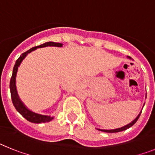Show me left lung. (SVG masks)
<instances>
[{
	"label": "left lung",
	"instance_id": "left-lung-1",
	"mask_svg": "<svg viewBox=\"0 0 155 155\" xmlns=\"http://www.w3.org/2000/svg\"><path fill=\"white\" fill-rule=\"evenodd\" d=\"M129 58H130V57H129ZM140 113H141V112L140 113V114L138 115L137 117V118L135 119V120H134L132 123L127 124V126H124V127H121V128L114 129V130H101V129H98V130L100 131H103V132H106V133H117V132H120V131H124V130H127V129H128V128H130V127H132L134 124H135V123H136V122L137 121L138 119H139L140 116Z\"/></svg>",
	"mask_w": 155,
	"mask_h": 155
}]
</instances>
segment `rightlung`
Returning <instances> with one entry per match:
<instances>
[{"label": "right lung", "mask_w": 155, "mask_h": 155, "mask_svg": "<svg viewBox=\"0 0 155 155\" xmlns=\"http://www.w3.org/2000/svg\"><path fill=\"white\" fill-rule=\"evenodd\" d=\"M62 46L61 43H58V42H45L43 44L39 45V46H35V47L31 48L30 50L28 51L25 52L21 54L20 57H18L17 61H16L15 64L13 68V72H12V78H11L10 81V91H11V97H12V101L13 103L14 106L16 109V110L18 112L21 116L24 117L25 119H26L28 121L31 122V123H34V124H40V123H46V122L50 121L53 119V117L47 116H43V115L37 114V113H33L31 111L28 110L24 104L21 102V100L19 99L18 96L17 91H16V87H15V77L16 73H17L18 68L20 65L21 61H23V59L26 57L28 53H31L32 50H36L37 48H41V47H45V46Z\"/></svg>", "instance_id": "obj_1"}]
</instances>
